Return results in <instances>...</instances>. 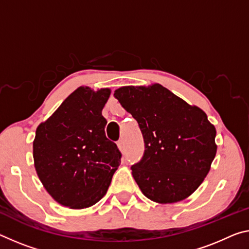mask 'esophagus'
<instances>
[{"instance_id":"1","label":"esophagus","mask_w":249,"mask_h":249,"mask_svg":"<svg viewBox=\"0 0 249 249\" xmlns=\"http://www.w3.org/2000/svg\"><path fill=\"white\" fill-rule=\"evenodd\" d=\"M117 146L118 148H120L121 152H124L125 151V143H124V140H120L117 142Z\"/></svg>"}]
</instances>
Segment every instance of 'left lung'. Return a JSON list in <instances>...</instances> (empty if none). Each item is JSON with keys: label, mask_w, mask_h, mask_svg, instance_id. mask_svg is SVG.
Wrapping results in <instances>:
<instances>
[{"label": "left lung", "mask_w": 249, "mask_h": 249, "mask_svg": "<svg viewBox=\"0 0 249 249\" xmlns=\"http://www.w3.org/2000/svg\"><path fill=\"white\" fill-rule=\"evenodd\" d=\"M143 134L145 151L132 174L153 202H180L194 193L211 169L216 129L203 109L160 84L123 86L114 92Z\"/></svg>", "instance_id": "1"}]
</instances>
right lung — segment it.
<instances>
[{"mask_svg":"<svg viewBox=\"0 0 249 249\" xmlns=\"http://www.w3.org/2000/svg\"><path fill=\"white\" fill-rule=\"evenodd\" d=\"M109 94V89L81 86L37 126L34 166L47 193L63 206H93L120 166L122 154L106 137L107 121L102 115Z\"/></svg>","mask_w":249,"mask_h":249,"instance_id":"right-lung-1","label":"right lung"}]
</instances>
